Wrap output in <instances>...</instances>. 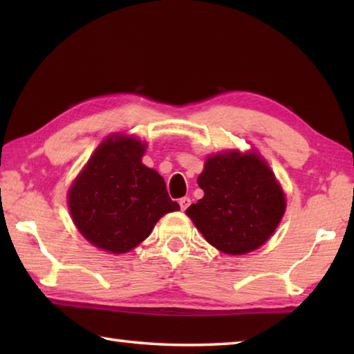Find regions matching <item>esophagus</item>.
Returning <instances> with one entry per match:
<instances>
[{"label":"esophagus","instance_id":"obj_1","mask_svg":"<svg viewBox=\"0 0 354 354\" xmlns=\"http://www.w3.org/2000/svg\"><path fill=\"white\" fill-rule=\"evenodd\" d=\"M179 206H181L183 211H185V209L190 206V198H189V196H184V198L179 200Z\"/></svg>","mask_w":354,"mask_h":354}]
</instances>
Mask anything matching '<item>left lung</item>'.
I'll list each match as a JSON object with an SVG mask.
<instances>
[{"label": "left lung", "mask_w": 354, "mask_h": 354, "mask_svg": "<svg viewBox=\"0 0 354 354\" xmlns=\"http://www.w3.org/2000/svg\"><path fill=\"white\" fill-rule=\"evenodd\" d=\"M205 196L185 214L206 241L226 254L266 243L286 211V196L259 154L237 149L209 156L198 176Z\"/></svg>", "instance_id": "1"}]
</instances>
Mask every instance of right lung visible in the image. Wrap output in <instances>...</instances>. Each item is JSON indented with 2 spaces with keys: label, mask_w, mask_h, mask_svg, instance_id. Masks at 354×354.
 <instances>
[{
  "label": "right lung",
  "mask_w": 354,
  "mask_h": 354,
  "mask_svg": "<svg viewBox=\"0 0 354 354\" xmlns=\"http://www.w3.org/2000/svg\"><path fill=\"white\" fill-rule=\"evenodd\" d=\"M147 143L109 136L68 190L71 218L97 248L128 253L151 234L162 215L178 211L164 178L142 164Z\"/></svg>",
  "instance_id": "1"
}]
</instances>
